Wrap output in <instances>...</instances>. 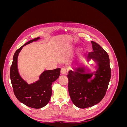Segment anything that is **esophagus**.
Instances as JSON below:
<instances>
[{
  "mask_svg": "<svg viewBox=\"0 0 127 127\" xmlns=\"http://www.w3.org/2000/svg\"><path fill=\"white\" fill-rule=\"evenodd\" d=\"M67 70L65 68H62L61 69V74H64V75H65L67 74Z\"/></svg>",
  "mask_w": 127,
  "mask_h": 127,
  "instance_id": "obj_1",
  "label": "esophagus"
}]
</instances>
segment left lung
<instances>
[{"instance_id":"8db88e82","label":"left lung","mask_w":127,"mask_h":127,"mask_svg":"<svg viewBox=\"0 0 127 127\" xmlns=\"http://www.w3.org/2000/svg\"><path fill=\"white\" fill-rule=\"evenodd\" d=\"M93 51L88 52L87 59L96 61L98 68L95 78L88 82L92 74H86L85 68L77 64L75 71L70 70L67 75L68 91L74 104L85 109L97 104L104 97L111 78L110 59L107 53L97 43L92 41Z\"/></svg>"}]
</instances>
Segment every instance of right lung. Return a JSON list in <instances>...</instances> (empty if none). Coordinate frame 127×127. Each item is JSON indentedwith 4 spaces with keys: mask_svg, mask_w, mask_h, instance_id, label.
I'll use <instances>...</instances> for the list:
<instances>
[{
    "mask_svg": "<svg viewBox=\"0 0 127 127\" xmlns=\"http://www.w3.org/2000/svg\"><path fill=\"white\" fill-rule=\"evenodd\" d=\"M36 37L26 42L15 52L10 69V77L14 93L18 100L30 107L40 109L49 103L52 95L51 85L60 73V68L45 70L40 76L38 81L29 84L23 79L17 69V58L24 46L39 39Z\"/></svg>",
    "mask_w": 127,
    "mask_h": 127,
    "instance_id": "add662e5",
    "label": "right lung"
}]
</instances>
